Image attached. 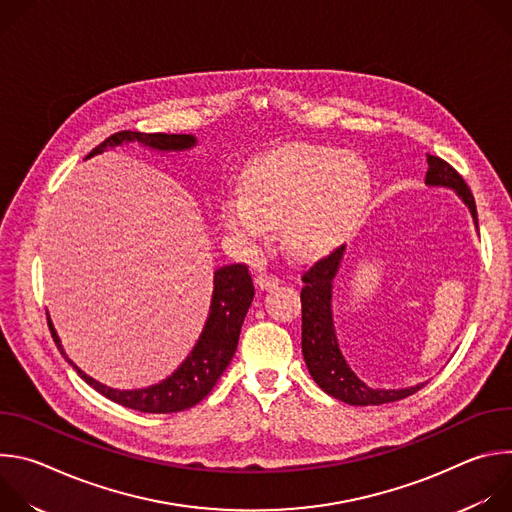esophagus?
<instances>
[{"instance_id": "1", "label": "esophagus", "mask_w": 512, "mask_h": 512, "mask_svg": "<svg viewBox=\"0 0 512 512\" xmlns=\"http://www.w3.org/2000/svg\"><path fill=\"white\" fill-rule=\"evenodd\" d=\"M257 285L261 287V289H273V287H277L279 285V277L277 275H273V273H267V271H261V273H257Z\"/></svg>"}]
</instances>
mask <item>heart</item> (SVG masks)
Masks as SVG:
<instances>
[{
  "label": "heart",
  "mask_w": 512,
  "mask_h": 512,
  "mask_svg": "<svg viewBox=\"0 0 512 512\" xmlns=\"http://www.w3.org/2000/svg\"><path fill=\"white\" fill-rule=\"evenodd\" d=\"M369 194L371 174L360 158L328 145L291 143L245 170L241 196L221 204V218L245 245H261L281 227L285 249L308 259L346 237Z\"/></svg>",
  "instance_id": "obj_1"
}]
</instances>
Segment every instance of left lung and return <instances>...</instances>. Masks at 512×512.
Returning a JSON list of instances; mask_svg holds the SVG:
<instances>
[{
  "label": "left lung",
  "instance_id": "8db88e82",
  "mask_svg": "<svg viewBox=\"0 0 512 512\" xmlns=\"http://www.w3.org/2000/svg\"><path fill=\"white\" fill-rule=\"evenodd\" d=\"M427 186H444L456 190V194L470 208L478 227V214L474 196L464 178L442 158L427 154ZM344 255V245L332 251L328 257L314 263L304 275L302 287V352L306 367L318 387L330 397L348 405H383L405 399L417 393L421 385L407 389H371L364 385L348 367L340 352L334 320H332V281L338 273Z\"/></svg>",
  "mask_w": 512,
  "mask_h": 512
}]
</instances>
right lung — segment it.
Wrapping results in <instances>:
<instances>
[{"label": "right lung", "mask_w": 512, "mask_h": 512, "mask_svg": "<svg viewBox=\"0 0 512 512\" xmlns=\"http://www.w3.org/2000/svg\"><path fill=\"white\" fill-rule=\"evenodd\" d=\"M133 141L158 152H184L196 145V137L186 133L170 135V133L119 131L107 137L101 145H97L87 158L103 154L107 148H117V145L133 143ZM253 296H255V287H253V279L247 265L235 263V265H225L221 269H216L210 312L198 342L194 344L186 360L168 379L145 389L119 391L95 381L66 356L50 318H48V326L58 350L70 362V367L75 369L79 377L87 385H91L95 391H99L103 397L141 413H176L200 403L229 367V362L237 350L241 326L253 302Z\"/></svg>", "instance_id": "1"}]
</instances>
